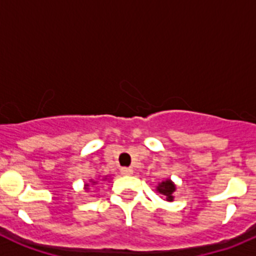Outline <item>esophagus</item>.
Listing matches in <instances>:
<instances>
[{"label":"esophagus","mask_w":256,"mask_h":256,"mask_svg":"<svg viewBox=\"0 0 256 256\" xmlns=\"http://www.w3.org/2000/svg\"><path fill=\"white\" fill-rule=\"evenodd\" d=\"M120 173L123 174V176H130V174H133V169L132 168H122L120 169Z\"/></svg>","instance_id":"esophagus-1"}]
</instances>
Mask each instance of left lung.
<instances>
[{
	"instance_id": "left-lung-1",
	"label": "left lung",
	"mask_w": 256,
	"mask_h": 256,
	"mask_svg": "<svg viewBox=\"0 0 256 256\" xmlns=\"http://www.w3.org/2000/svg\"><path fill=\"white\" fill-rule=\"evenodd\" d=\"M158 191L164 195L168 201H173V192L176 191V186L170 180H165L158 186Z\"/></svg>"
}]
</instances>
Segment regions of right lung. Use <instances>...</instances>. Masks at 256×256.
<instances>
[{"label": "right lung", "instance_id": "obj_1", "mask_svg": "<svg viewBox=\"0 0 256 256\" xmlns=\"http://www.w3.org/2000/svg\"><path fill=\"white\" fill-rule=\"evenodd\" d=\"M87 190H88V184H87Z\"/></svg>", "mask_w": 256, "mask_h": 256}]
</instances>
